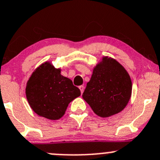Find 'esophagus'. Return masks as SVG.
<instances>
[{
	"mask_svg": "<svg viewBox=\"0 0 160 160\" xmlns=\"http://www.w3.org/2000/svg\"><path fill=\"white\" fill-rule=\"evenodd\" d=\"M79 89L80 90L81 93H83V91H84V87H83V86H80V87H79Z\"/></svg>",
	"mask_w": 160,
	"mask_h": 160,
	"instance_id": "34e87169",
	"label": "esophagus"
}]
</instances>
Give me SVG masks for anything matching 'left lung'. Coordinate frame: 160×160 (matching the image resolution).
<instances>
[{
    "mask_svg": "<svg viewBox=\"0 0 160 160\" xmlns=\"http://www.w3.org/2000/svg\"><path fill=\"white\" fill-rule=\"evenodd\" d=\"M131 94L128 72L115 59L103 57L94 67L82 97L97 116L105 118L123 110Z\"/></svg>",
    "mask_w": 160,
    "mask_h": 160,
    "instance_id": "obj_1",
    "label": "left lung"
}]
</instances>
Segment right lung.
<instances>
[{
    "label": "right lung",
    "mask_w": 160,
    "mask_h": 160,
    "mask_svg": "<svg viewBox=\"0 0 160 160\" xmlns=\"http://www.w3.org/2000/svg\"><path fill=\"white\" fill-rule=\"evenodd\" d=\"M60 72V68L47 61L33 72L27 83L26 97L30 107L48 120L61 118L69 103L80 96V89Z\"/></svg>",
    "instance_id": "1"
}]
</instances>
